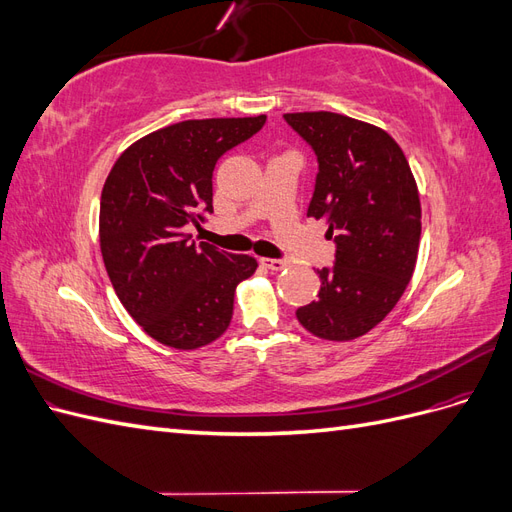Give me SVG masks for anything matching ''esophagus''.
Segmentation results:
<instances>
[{
    "label": "esophagus",
    "instance_id": "obj_1",
    "mask_svg": "<svg viewBox=\"0 0 512 512\" xmlns=\"http://www.w3.org/2000/svg\"><path fill=\"white\" fill-rule=\"evenodd\" d=\"M260 265L267 267L271 271H282L288 267L286 260H277V258H260Z\"/></svg>",
    "mask_w": 512,
    "mask_h": 512
}]
</instances>
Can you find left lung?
Masks as SVG:
<instances>
[{
	"mask_svg": "<svg viewBox=\"0 0 512 512\" xmlns=\"http://www.w3.org/2000/svg\"><path fill=\"white\" fill-rule=\"evenodd\" d=\"M284 119L318 156L307 215L324 220L335 265L322 269L318 299L297 309L327 342H350L380 324L404 294L421 243V198L404 151L367 121L329 111Z\"/></svg>",
	"mask_w": 512,
	"mask_h": 512,
	"instance_id": "left-lung-1",
	"label": "left lung"
}]
</instances>
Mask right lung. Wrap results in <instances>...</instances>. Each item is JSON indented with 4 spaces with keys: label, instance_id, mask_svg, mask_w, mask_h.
<instances>
[{
    "label": "right lung",
    "instance_id": "obj_1",
    "mask_svg": "<svg viewBox=\"0 0 512 512\" xmlns=\"http://www.w3.org/2000/svg\"><path fill=\"white\" fill-rule=\"evenodd\" d=\"M267 115L188 119L138 138L108 173L100 250L121 305L156 342L196 350L230 324L235 288L256 258L190 241L183 228L213 211L220 156L265 126Z\"/></svg>",
    "mask_w": 512,
    "mask_h": 512
}]
</instances>
